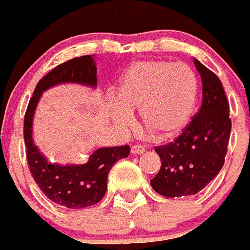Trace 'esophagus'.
<instances>
[{
	"mask_svg": "<svg viewBox=\"0 0 250 250\" xmlns=\"http://www.w3.org/2000/svg\"><path fill=\"white\" fill-rule=\"evenodd\" d=\"M145 150V147H142V146H133V147L130 148V153L132 154H143Z\"/></svg>",
	"mask_w": 250,
	"mask_h": 250,
	"instance_id": "34e87169",
	"label": "esophagus"
}]
</instances>
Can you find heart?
<instances>
[{"label":"heart","instance_id":"1","mask_svg":"<svg viewBox=\"0 0 250 250\" xmlns=\"http://www.w3.org/2000/svg\"><path fill=\"white\" fill-rule=\"evenodd\" d=\"M120 102L112 112L120 127L132 123L139 109L143 125L161 141L175 138L189 125L198 98L194 71L183 62L138 61L123 73Z\"/></svg>","mask_w":250,"mask_h":250}]
</instances>
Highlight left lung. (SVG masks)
<instances>
[{
    "mask_svg": "<svg viewBox=\"0 0 250 250\" xmlns=\"http://www.w3.org/2000/svg\"><path fill=\"white\" fill-rule=\"evenodd\" d=\"M194 64L203 84L201 109L174 142L156 147L162 164L150 186L163 197L201 192L217 177L227 154L231 121L226 92L212 71L195 58Z\"/></svg>",
    "mask_w": 250,
    "mask_h": 250,
    "instance_id": "left-lung-1",
    "label": "left lung"
}]
</instances>
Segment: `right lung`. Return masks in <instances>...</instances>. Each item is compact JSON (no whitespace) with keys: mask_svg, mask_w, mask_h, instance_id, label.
I'll use <instances>...</instances> for the list:
<instances>
[{"mask_svg":"<svg viewBox=\"0 0 250 250\" xmlns=\"http://www.w3.org/2000/svg\"><path fill=\"white\" fill-rule=\"evenodd\" d=\"M62 83H76L97 88V66L92 56L67 61L47 73L36 86L24 116L23 137L31 174L48 199L69 209L94 206L107 190L108 173L113 164L129 154V146L103 147L94 150L84 164H60L49 162L32 138L33 117L42 93Z\"/></svg>","mask_w":250,"mask_h":250,"instance_id":"add662e5","label":"right lung"}]
</instances>
